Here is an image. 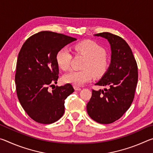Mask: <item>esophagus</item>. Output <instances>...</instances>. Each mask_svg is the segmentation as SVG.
Instances as JSON below:
<instances>
[{
	"label": "esophagus",
	"mask_w": 153,
	"mask_h": 153,
	"mask_svg": "<svg viewBox=\"0 0 153 153\" xmlns=\"http://www.w3.org/2000/svg\"><path fill=\"white\" fill-rule=\"evenodd\" d=\"M74 89H75V90H78V91H79V90H82V88H79V87H77V86H74Z\"/></svg>",
	"instance_id": "esophagus-1"
}]
</instances>
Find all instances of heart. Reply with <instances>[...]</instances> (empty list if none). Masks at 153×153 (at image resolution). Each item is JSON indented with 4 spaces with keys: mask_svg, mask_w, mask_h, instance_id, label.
<instances>
[{
    "mask_svg": "<svg viewBox=\"0 0 153 153\" xmlns=\"http://www.w3.org/2000/svg\"><path fill=\"white\" fill-rule=\"evenodd\" d=\"M77 53L82 54L87 57L82 71L71 70L63 75V82L71 84L76 86H82L91 81L96 76H101L105 72L108 66V61L105 56V51L97 43L91 40H85L74 46ZM58 66L63 70H67L70 67L72 55L67 48H62L56 56Z\"/></svg>",
    "mask_w": 153,
    "mask_h": 153,
    "instance_id": "heart-1",
    "label": "heart"
}]
</instances>
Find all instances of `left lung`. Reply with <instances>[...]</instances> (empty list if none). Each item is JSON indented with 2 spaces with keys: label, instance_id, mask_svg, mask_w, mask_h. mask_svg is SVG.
Listing matches in <instances>:
<instances>
[{
  "label": "left lung",
  "instance_id": "1",
  "mask_svg": "<svg viewBox=\"0 0 153 153\" xmlns=\"http://www.w3.org/2000/svg\"><path fill=\"white\" fill-rule=\"evenodd\" d=\"M94 36L107 40L111 46V63L95 84L108 88L92 90L86 108L93 120L108 124L119 120L131 106L138 82V66L130 47L122 38L108 32Z\"/></svg>",
  "mask_w": 153,
  "mask_h": 153
}]
</instances>
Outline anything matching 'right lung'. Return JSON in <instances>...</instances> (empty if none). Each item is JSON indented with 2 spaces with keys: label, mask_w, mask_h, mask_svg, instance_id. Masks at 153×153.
Segmentation results:
<instances>
[{
  "label": "right lung",
  "mask_w": 153,
  "mask_h": 153,
  "mask_svg": "<svg viewBox=\"0 0 153 153\" xmlns=\"http://www.w3.org/2000/svg\"><path fill=\"white\" fill-rule=\"evenodd\" d=\"M77 39L49 31L35 33L23 45L18 55L15 84L18 99L30 117L36 122L50 124L65 113V100L74 92L70 84L54 88L59 66L56 54Z\"/></svg>",
  "instance_id": "right-lung-1"
}]
</instances>
